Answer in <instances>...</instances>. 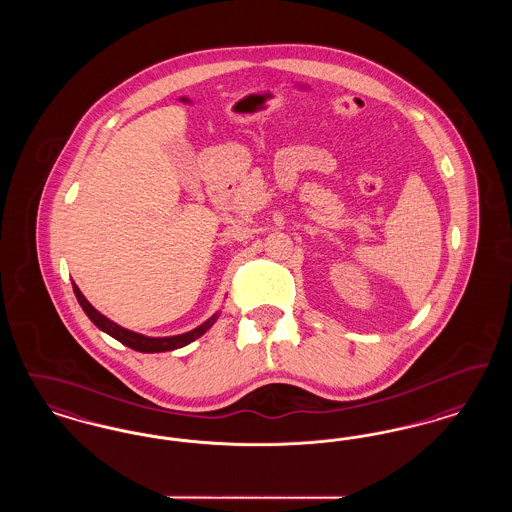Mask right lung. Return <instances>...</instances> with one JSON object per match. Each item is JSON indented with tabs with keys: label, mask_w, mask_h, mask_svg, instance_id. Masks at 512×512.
Returning a JSON list of instances; mask_svg holds the SVG:
<instances>
[{
	"label": "right lung",
	"mask_w": 512,
	"mask_h": 512,
	"mask_svg": "<svg viewBox=\"0 0 512 512\" xmlns=\"http://www.w3.org/2000/svg\"><path fill=\"white\" fill-rule=\"evenodd\" d=\"M74 295L80 303V307L84 309V313L88 315V318L98 326L99 330H103L105 334H109L111 338L121 341L126 347L134 349V351H142V353H163V351H172V349H178V347H184L188 343L197 340L199 336H203L219 318V313H215L213 317L207 318L201 326L194 328L192 332H186V334H180V336H171V338H147L142 334H136L132 330H126L119 324H115L113 320H109L107 317H103L99 311H96L88 299L82 295V292L78 290V286L73 284Z\"/></svg>",
	"instance_id": "1"
}]
</instances>
